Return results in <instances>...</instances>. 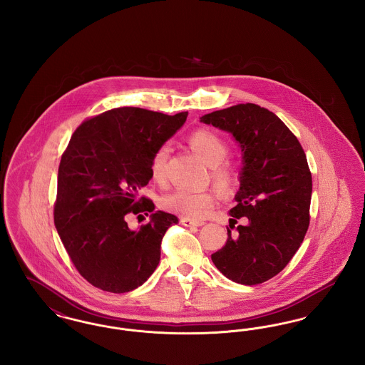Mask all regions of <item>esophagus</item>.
Listing matches in <instances>:
<instances>
[{
  "instance_id": "esophagus-1",
  "label": "esophagus",
  "mask_w": 365,
  "mask_h": 365,
  "mask_svg": "<svg viewBox=\"0 0 365 365\" xmlns=\"http://www.w3.org/2000/svg\"><path fill=\"white\" fill-rule=\"evenodd\" d=\"M180 223H182L183 226L186 227H200L204 225L202 222H197V220H192V219H187V217H182V219H180Z\"/></svg>"
}]
</instances>
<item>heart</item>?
Listing matches in <instances>:
<instances>
[{
	"label": "heart",
	"mask_w": 365,
	"mask_h": 365,
	"mask_svg": "<svg viewBox=\"0 0 365 365\" xmlns=\"http://www.w3.org/2000/svg\"><path fill=\"white\" fill-rule=\"evenodd\" d=\"M189 142L191 148L210 165L213 179L220 185H227L234 174V165L226 158L230 148L225 138L209 130H198L191 134ZM170 152V145L163 143L150 157V175L160 185L165 183L168 178L167 167ZM216 201L217 197L212 190L194 191L179 187L164 194L160 198V207L183 217L197 220L207 216Z\"/></svg>",
	"instance_id": "b5f03b06"
}]
</instances>
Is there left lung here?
<instances>
[{"label":"left lung","instance_id":"1","mask_svg":"<svg viewBox=\"0 0 365 365\" xmlns=\"http://www.w3.org/2000/svg\"><path fill=\"white\" fill-rule=\"evenodd\" d=\"M201 122L230 131L242 148L241 187L228 210L230 228L248 223L212 255L216 268L232 282L259 284L274 278L293 259L311 222L312 174L305 152L278 116L260 105L215 110Z\"/></svg>","mask_w":365,"mask_h":365}]
</instances>
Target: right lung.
Listing matches in <instances>:
<instances>
[{
	"mask_svg": "<svg viewBox=\"0 0 365 365\" xmlns=\"http://www.w3.org/2000/svg\"><path fill=\"white\" fill-rule=\"evenodd\" d=\"M135 106L113 108L73 131L58 165L54 226L73 267L90 284L110 293L137 289L155 272L171 213L139 195L152 178L150 157L186 122ZM151 220L138 232L128 215Z\"/></svg>",
	"mask_w": 365,
	"mask_h": 365,
	"instance_id": "obj_1",
	"label": "right lung"
}]
</instances>
